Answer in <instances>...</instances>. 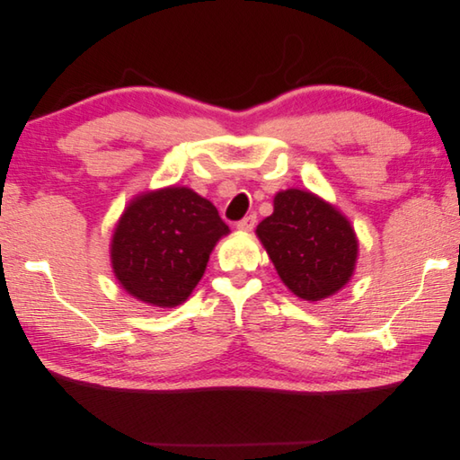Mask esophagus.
Instances as JSON below:
<instances>
[{"mask_svg": "<svg viewBox=\"0 0 460 460\" xmlns=\"http://www.w3.org/2000/svg\"><path fill=\"white\" fill-rule=\"evenodd\" d=\"M255 225H257V217H255V215H247V217H243L235 226H238V230L252 232V230L255 228Z\"/></svg>", "mask_w": 460, "mask_h": 460, "instance_id": "1", "label": "esophagus"}]
</instances>
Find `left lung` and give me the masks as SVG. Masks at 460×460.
<instances>
[{
	"mask_svg": "<svg viewBox=\"0 0 460 460\" xmlns=\"http://www.w3.org/2000/svg\"><path fill=\"white\" fill-rule=\"evenodd\" d=\"M257 235L282 282L305 301L333 296L353 276L358 243L351 222L311 191H278Z\"/></svg>",
	"mask_w": 460,
	"mask_h": 460,
	"instance_id": "8db88e82",
	"label": "left lung"
}]
</instances>
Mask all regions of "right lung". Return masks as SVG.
<instances>
[{
  "mask_svg": "<svg viewBox=\"0 0 460 460\" xmlns=\"http://www.w3.org/2000/svg\"><path fill=\"white\" fill-rule=\"evenodd\" d=\"M228 232L217 207L190 188L142 193L115 228L113 272L132 297L176 307L198 286L213 247Z\"/></svg>",
  "mask_w": 460,
  "mask_h": 460,
  "instance_id": "add662e5",
  "label": "right lung"
}]
</instances>
